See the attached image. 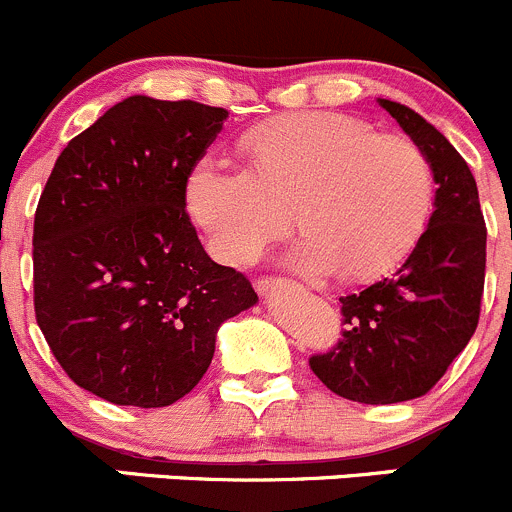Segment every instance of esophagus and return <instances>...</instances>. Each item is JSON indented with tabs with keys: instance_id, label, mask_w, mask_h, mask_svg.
Here are the masks:
<instances>
[{
	"instance_id": "34e87169",
	"label": "esophagus",
	"mask_w": 512,
	"mask_h": 512,
	"mask_svg": "<svg viewBox=\"0 0 512 512\" xmlns=\"http://www.w3.org/2000/svg\"><path fill=\"white\" fill-rule=\"evenodd\" d=\"M255 287L260 294H272V292H277V289L289 287V282L280 280V277H267V280H257Z\"/></svg>"
}]
</instances>
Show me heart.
<instances>
[{
    "instance_id": "heart-1",
    "label": "heart",
    "mask_w": 512,
    "mask_h": 512,
    "mask_svg": "<svg viewBox=\"0 0 512 512\" xmlns=\"http://www.w3.org/2000/svg\"><path fill=\"white\" fill-rule=\"evenodd\" d=\"M245 153L250 168L208 156L188 180L190 213L225 262L255 257L297 208L304 237L287 255L294 270L374 280L409 255L431 215L426 153L359 118L289 113L255 128Z\"/></svg>"
}]
</instances>
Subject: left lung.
I'll use <instances>...</instances> for the list:
<instances>
[{
    "instance_id": "obj_1",
    "label": "left lung",
    "mask_w": 512,
    "mask_h": 512,
    "mask_svg": "<svg viewBox=\"0 0 512 512\" xmlns=\"http://www.w3.org/2000/svg\"><path fill=\"white\" fill-rule=\"evenodd\" d=\"M379 103L431 163L438 185L433 213L394 277L339 299L344 339L309 359L329 391L371 406L428 394L471 342L488 235L476 178L461 153L409 106L389 98Z\"/></svg>"
}]
</instances>
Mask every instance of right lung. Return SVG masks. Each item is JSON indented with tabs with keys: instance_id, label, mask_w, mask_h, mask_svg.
<instances>
[{
	"instance_id": "1",
	"label": "right lung",
	"mask_w": 512,
	"mask_h": 512,
	"mask_svg": "<svg viewBox=\"0 0 512 512\" xmlns=\"http://www.w3.org/2000/svg\"><path fill=\"white\" fill-rule=\"evenodd\" d=\"M225 108L128 96L56 158L34 215V312L74 384L160 409L203 379L225 319L257 302L208 257L185 185Z\"/></svg>"
}]
</instances>
